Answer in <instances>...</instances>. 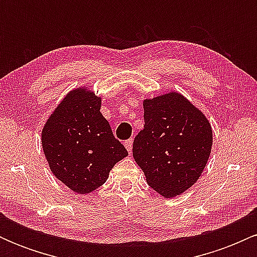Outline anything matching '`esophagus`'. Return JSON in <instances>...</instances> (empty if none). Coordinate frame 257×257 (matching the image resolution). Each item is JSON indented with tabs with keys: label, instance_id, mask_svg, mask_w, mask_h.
<instances>
[{
	"label": "esophagus",
	"instance_id": "34e87169",
	"mask_svg": "<svg viewBox=\"0 0 257 257\" xmlns=\"http://www.w3.org/2000/svg\"><path fill=\"white\" fill-rule=\"evenodd\" d=\"M124 146L126 149V151L129 153H132L133 151V139H128V140L124 141Z\"/></svg>",
	"mask_w": 257,
	"mask_h": 257
}]
</instances>
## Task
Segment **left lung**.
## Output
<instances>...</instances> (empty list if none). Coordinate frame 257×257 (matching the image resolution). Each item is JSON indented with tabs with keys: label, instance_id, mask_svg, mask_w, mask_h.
<instances>
[{
	"label": "left lung",
	"instance_id": "obj_1",
	"mask_svg": "<svg viewBox=\"0 0 257 257\" xmlns=\"http://www.w3.org/2000/svg\"><path fill=\"white\" fill-rule=\"evenodd\" d=\"M143 131L133 143V157L146 181L166 198L196 184L213 146L206 117L176 91L144 100Z\"/></svg>",
	"mask_w": 257,
	"mask_h": 257
}]
</instances>
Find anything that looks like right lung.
<instances>
[{"mask_svg":"<svg viewBox=\"0 0 257 257\" xmlns=\"http://www.w3.org/2000/svg\"><path fill=\"white\" fill-rule=\"evenodd\" d=\"M101 98L85 88L70 91L42 131V147L52 173L76 193H90L128 156L100 112Z\"/></svg>","mask_w":257,"mask_h":257,"instance_id":"obj_1","label":"right lung"}]
</instances>
